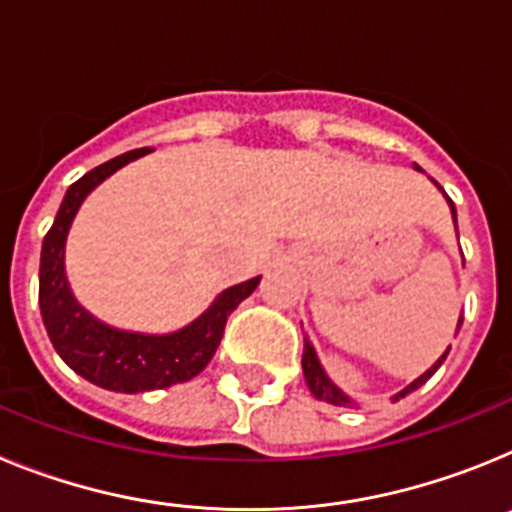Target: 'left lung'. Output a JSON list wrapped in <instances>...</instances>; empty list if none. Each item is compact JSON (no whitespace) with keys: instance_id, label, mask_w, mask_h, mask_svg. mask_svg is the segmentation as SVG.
<instances>
[{"instance_id":"8db88e82","label":"left lung","mask_w":512,"mask_h":512,"mask_svg":"<svg viewBox=\"0 0 512 512\" xmlns=\"http://www.w3.org/2000/svg\"><path fill=\"white\" fill-rule=\"evenodd\" d=\"M413 169L420 171V166L415 164ZM431 182H433V179H431ZM433 184H436V187L441 189V184H438V182H433ZM441 192H443V189H441ZM443 197H446V202H449L451 217H454V223H456V207H454V202L449 200V194H446V192H443ZM456 235H459V228H456ZM461 320H464V318H459V323H456V333H459V328H461ZM449 351H451V346L446 348V351H443L441 356H438V361L431 366V369H428V372H423L418 379H413V382H410L408 387H405V390L397 392V395L392 397V402H397V400H400V397L410 395V392H415V390H418V387H423V384L428 382V379H431L433 374L438 372V366H441L443 361H446ZM302 374H305V382H307V387H310V392L315 397H318V400L330 402V405H343V408H351V405H356V402L351 400V397H348L346 392L338 390L336 384L330 382V377H328V374H325L323 364H320L318 354H315V348H312V343L307 341V336H305V351H302Z\"/></svg>"}]
</instances>
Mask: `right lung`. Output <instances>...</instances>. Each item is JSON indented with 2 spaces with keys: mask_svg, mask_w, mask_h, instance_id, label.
<instances>
[{
  "mask_svg": "<svg viewBox=\"0 0 512 512\" xmlns=\"http://www.w3.org/2000/svg\"><path fill=\"white\" fill-rule=\"evenodd\" d=\"M146 153V148L122 153L71 184L63 194L56 220L45 235L40 251V315L53 348L79 377L102 390L125 392V395L164 390L171 384L197 377L210 364L223 341L225 320L230 312L261 282V277H253L223 289L202 315L171 333H138V330L115 328L94 318L87 307L79 305L63 264L71 223L81 202L104 179H110L117 169Z\"/></svg>",
  "mask_w": 512,
  "mask_h": 512,
  "instance_id": "1",
  "label": "right lung"
}]
</instances>
